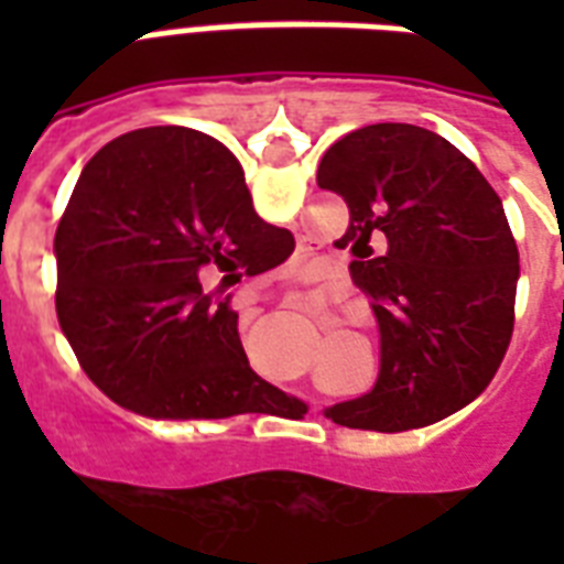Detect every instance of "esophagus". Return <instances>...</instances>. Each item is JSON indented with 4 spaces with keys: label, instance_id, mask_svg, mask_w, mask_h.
<instances>
[{
    "label": "esophagus",
    "instance_id": "1",
    "mask_svg": "<svg viewBox=\"0 0 564 564\" xmlns=\"http://www.w3.org/2000/svg\"><path fill=\"white\" fill-rule=\"evenodd\" d=\"M257 313H260V310H257V307H248L246 313H242V322H251V318H254Z\"/></svg>",
    "mask_w": 564,
    "mask_h": 564
}]
</instances>
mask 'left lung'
Listing matches in <instances>:
<instances>
[{
  "mask_svg": "<svg viewBox=\"0 0 564 564\" xmlns=\"http://www.w3.org/2000/svg\"><path fill=\"white\" fill-rule=\"evenodd\" d=\"M316 181L351 210L336 246L351 248V278L380 330L377 383L327 406V419L401 433L474 401L516 322L521 265L500 195L445 137L406 122L345 134Z\"/></svg>",
  "mask_w": 564,
  "mask_h": 564,
  "instance_id": "left-lung-1",
  "label": "left lung"
}]
</instances>
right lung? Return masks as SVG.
I'll list each match as a JSON object with an SVG mask.
<instances>
[{
    "label": "right lung",
    "instance_id": "1",
    "mask_svg": "<svg viewBox=\"0 0 564 564\" xmlns=\"http://www.w3.org/2000/svg\"><path fill=\"white\" fill-rule=\"evenodd\" d=\"M292 248L290 230L257 216L219 140L140 128L93 154L57 221V322L84 375L149 419L307 410L254 375L239 316L198 281L213 265L260 274Z\"/></svg>",
    "mask_w": 564,
    "mask_h": 564
}]
</instances>
